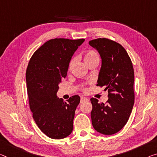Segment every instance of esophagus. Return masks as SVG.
Returning <instances> with one entry per match:
<instances>
[{
    "label": "esophagus",
    "mask_w": 157,
    "mask_h": 157,
    "mask_svg": "<svg viewBox=\"0 0 157 157\" xmlns=\"http://www.w3.org/2000/svg\"><path fill=\"white\" fill-rule=\"evenodd\" d=\"M88 99L86 98L85 97H81V103H83V102H88Z\"/></svg>",
    "instance_id": "34e87169"
}]
</instances>
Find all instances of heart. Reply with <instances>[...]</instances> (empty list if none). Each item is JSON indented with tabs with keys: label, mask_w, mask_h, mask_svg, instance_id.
Segmentation results:
<instances>
[{
	"label": "heart",
	"mask_w": 157,
	"mask_h": 157,
	"mask_svg": "<svg viewBox=\"0 0 157 157\" xmlns=\"http://www.w3.org/2000/svg\"><path fill=\"white\" fill-rule=\"evenodd\" d=\"M84 61H85L86 64L88 65L91 63V62H93L95 61H100V57H99L98 53L95 51V50H88V51L85 54V55H84ZM75 58H73L71 60L69 64V70H71L72 67L74 66V63H75Z\"/></svg>",
	"instance_id": "b5f03b06"
}]
</instances>
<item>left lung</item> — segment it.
Listing matches in <instances>:
<instances>
[{"mask_svg": "<svg viewBox=\"0 0 157 157\" xmlns=\"http://www.w3.org/2000/svg\"><path fill=\"white\" fill-rule=\"evenodd\" d=\"M89 44L102 58L97 86L105 87L109 98L105 103L90 99L92 124L100 133L112 135L126 124L133 107V67L126 50L119 43L102 38L90 40Z\"/></svg>", "mask_w": 157, "mask_h": 157, "instance_id": "obj_1", "label": "left lung"}]
</instances>
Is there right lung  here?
Segmentation results:
<instances>
[{
    "label": "right lung",
    "mask_w": 157,
    "mask_h": 157,
    "mask_svg": "<svg viewBox=\"0 0 157 157\" xmlns=\"http://www.w3.org/2000/svg\"><path fill=\"white\" fill-rule=\"evenodd\" d=\"M85 39L54 38L35 51L26 71L30 109L36 124L52 139H63L73 131L75 110L80 97L67 102L56 94L62 78L67 76L72 55Z\"/></svg>",
    "instance_id": "right-lung-1"
}]
</instances>
